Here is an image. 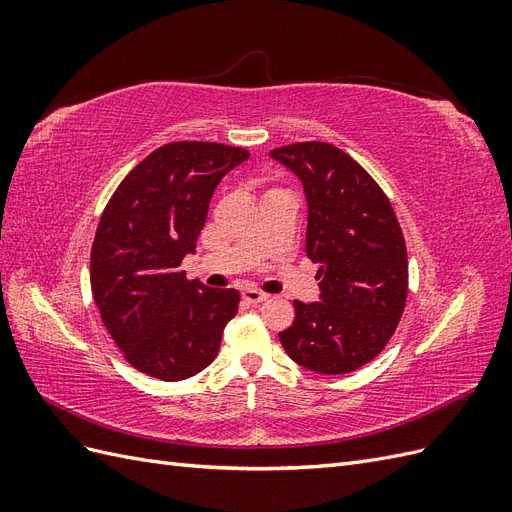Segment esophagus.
I'll return each instance as SVG.
<instances>
[{
  "mask_svg": "<svg viewBox=\"0 0 512 512\" xmlns=\"http://www.w3.org/2000/svg\"><path fill=\"white\" fill-rule=\"evenodd\" d=\"M241 299H243L247 305H258V303H262V301H267L269 294L260 292V290H254V288H245V290L241 292Z\"/></svg>",
  "mask_w": 512,
  "mask_h": 512,
  "instance_id": "esophagus-1",
  "label": "esophagus"
}]
</instances>
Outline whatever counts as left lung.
<instances>
[{
  "instance_id": "1",
  "label": "left lung",
  "mask_w": 512,
  "mask_h": 512,
  "mask_svg": "<svg viewBox=\"0 0 512 512\" xmlns=\"http://www.w3.org/2000/svg\"><path fill=\"white\" fill-rule=\"evenodd\" d=\"M269 156L303 185L305 254L320 265V299L294 301V322L280 342L305 369L348 374L382 352L404 314V235L389 198L342 149L312 141Z\"/></svg>"
}]
</instances>
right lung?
<instances>
[{"label":"right lung","instance_id":"obj_1","mask_svg":"<svg viewBox=\"0 0 512 512\" xmlns=\"http://www.w3.org/2000/svg\"><path fill=\"white\" fill-rule=\"evenodd\" d=\"M250 158L220 143H170L130 170L102 213L91 247V292L132 367L164 382L196 376L218 356L239 309L235 288L185 280L211 196Z\"/></svg>","mask_w":512,"mask_h":512}]
</instances>
